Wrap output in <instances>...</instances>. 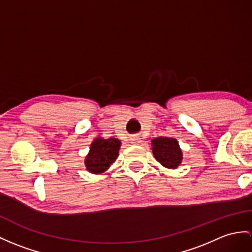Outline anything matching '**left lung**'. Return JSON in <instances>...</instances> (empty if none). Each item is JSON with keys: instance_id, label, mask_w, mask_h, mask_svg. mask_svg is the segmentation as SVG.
<instances>
[{"instance_id": "8db88e82", "label": "left lung", "mask_w": 252, "mask_h": 252, "mask_svg": "<svg viewBox=\"0 0 252 252\" xmlns=\"http://www.w3.org/2000/svg\"><path fill=\"white\" fill-rule=\"evenodd\" d=\"M153 154L162 165L175 169L182 162V151L179 142L173 138L159 137L152 141Z\"/></svg>"}]
</instances>
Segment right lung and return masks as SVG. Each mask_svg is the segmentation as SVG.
<instances>
[{
	"label": "right lung",
	"instance_id": "right-lung-1",
	"mask_svg": "<svg viewBox=\"0 0 252 252\" xmlns=\"http://www.w3.org/2000/svg\"><path fill=\"white\" fill-rule=\"evenodd\" d=\"M120 146L121 142L118 139H96L91 144L85 167L92 173L103 172L118 157Z\"/></svg>",
	"mask_w": 252,
	"mask_h": 252
}]
</instances>
